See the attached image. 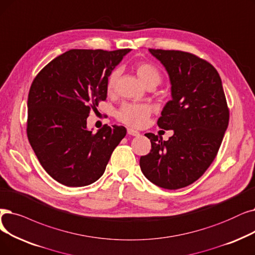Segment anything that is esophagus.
Wrapping results in <instances>:
<instances>
[{
	"label": "esophagus",
	"instance_id": "34e87169",
	"mask_svg": "<svg viewBox=\"0 0 255 255\" xmlns=\"http://www.w3.org/2000/svg\"><path fill=\"white\" fill-rule=\"evenodd\" d=\"M127 133L129 135H132V136H138L139 135V132L134 130V129H131V128H128L127 129Z\"/></svg>",
	"mask_w": 255,
	"mask_h": 255
}]
</instances>
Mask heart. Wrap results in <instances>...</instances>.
<instances>
[{"instance_id":"obj_1","label":"heart","mask_w":255,"mask_h":255,"mask_svg":"<svg viewBox=\"0 0 255 255\" xmlns=\"http://www.w3.org/2000/svg\"><path fill=\"white\" fill-rule=\"evenodd\" d=\"M134 70L141 82L147 86H157L162 80L160 71L154 64L146 61H139L134 64ZM119 70H114L109 74L106 90L112 94L116 90V84L119 78ZM151 107L147 104L139 103H126L117 112V119L129 127L141 128L146 125L149 117L151 116Z\"/></svg>"}]
</instances>
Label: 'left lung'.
<instances>
[{"mask_svg": "<svg viewBox=\"0 0 255 255\" xmlns=\"http://www.w3.org/2000/svg\"><path fill=\"white\" fill-rule=\"evenodd\" d=\"M168 71L172 100L161 112L159 128L174 130L162 140L146 133L150 152L140 156L142 174L162 189L178 190L205 173L222 143L229 108L218 71L205 59L178 50L149 49Z\"/></svg>", "mask_w": 255, "mask_h": 255, "instance_id": "8db88e82", "label": "left lung"}]
</instances>
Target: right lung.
<instances>
[{"label": "right lung", "mask_w": 255, "mask_h": 255, "mask_svg": "<svg viewBox=\"0 0 255 255\" xmlns=\"http://www.w3.org/2000/svg\"><path fill=\"white\" fill-rule=\"evenodd\" d=\"M130 49H73L43 68L28 95L27 135L42 168L59 183L84 186L104 174L126 128L88 131L91 110L107 98L109 74Z\"/></svg>", "instance_id": "obj_1"}]
</instances>
